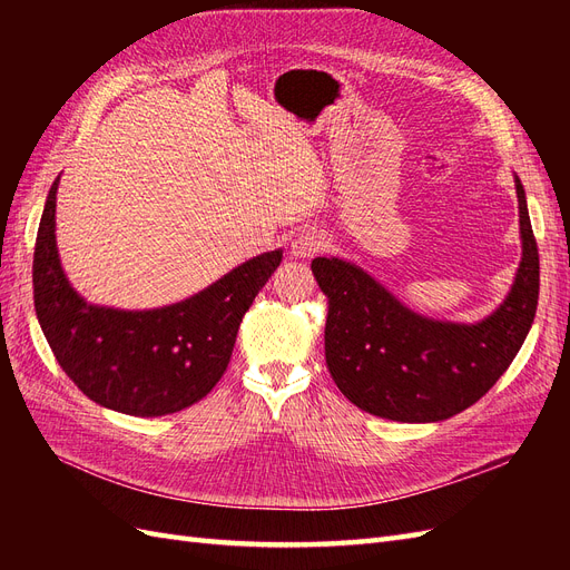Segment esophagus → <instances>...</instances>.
Wrapping results in <instances>:
<instances>
[{"mask_svg": "<svg viewBox=\"0 0 570 570\" xmlns=\"http://www.w3.org/2000/svg\"><path fill=\"white\" fill-rule=\"evenodd\" d=\"M321 247H323V235L318 230H302L299 235H295V239H292L289 252L297 258H308L314 256Z\"/></svg>", "mask_w": 570, "mask_h": 570, "instance_id": "34e87169", "label": "esophagus"}]
</instances>
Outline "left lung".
<instances>
[{
  "mask_svg": "<svg viewBox=\"0 0 570 570\" xmlns=\"http://www.w3.org/2000/svg\"><path fill=\"white\" fill-rule=\"evenodd\" d=\"M521 262L497 308L473 323L413 312L368 271L340 256L312 262L327 299L325 364L361 411L400 423H438L475 404L528 337L540 295V256L521 178Z\"/></svg>",
  "mask_w": 570,
  "mask_h": 570,
  "instance_id": "left-lung-1",
  "label": "left lung"
}]
</instances>
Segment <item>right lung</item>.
<instances>
[{
    "label": "right lung",
    "mask_w": 570,
    "mask_h": 570,
    "mask_svg": "<svg viewBox=\"0 0 570 570\" xmlns=\"http://www.w3.org/2000/svg\"><path fill=\"white\" fill-rule=\"evenodd\" d=\"M51 185L32 258L42 333L59 366L99 406L128 416H166L199 402L226 373L237 327L283 249L235 266L193 297L157 308L90 304L68 281L57 247Z\"/></svg>",
    "instance_id": "1"
}]
</instances>
